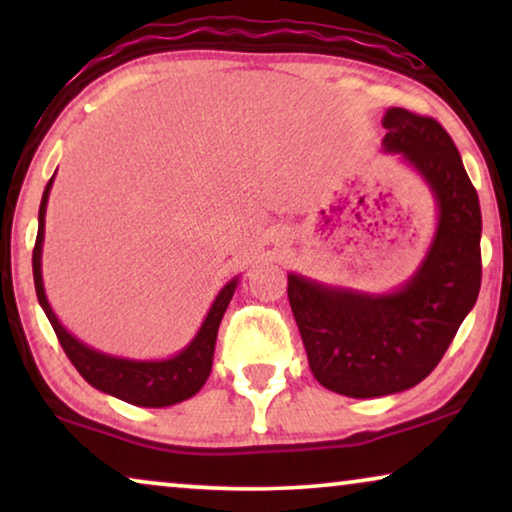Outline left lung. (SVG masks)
<instances>
[{"mask_svg":"<svg viewBox=\"0 0 512 512\" xmlns=\"http://www.w3.org/2000/svg\"><path fill=\"white\" fill-rule=\"evenodd\" d=\"M382 151L429 188L436 230L417 270L384 293L324 284L289 272V303L312 375L349 398L415 387L438 366L480 293L478 193L443 125L408 109L382 116Z\"/></svg>","mask_w":512,"mask_h":512,"instance_id":"8db88e82","label":"left lung"}]
</instances>
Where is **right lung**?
<instances>
[{"label":"right lung","instance_id":"1","mask_svg":"<svg viewBox=\"0 0 512 512\" xmlns=\"http://www.w3.org/2000/svg\"><path fill=\"white\" fill-rule=\"evenodd\" d=\"M53 179L55 174L46 184L44 195H41L39 233L32 254V272L41 310L46 312L48 321H51L53 331L58 335L69 361L74 363V368L79 370L90 387L100 389L102 394L121 398V401L130 405H139V408H170V405H177L195 396L202 389V384L207 382L209 373H212L216 333H219L223 312H226L230 298H233L237 284H240V275H235L216 293L212 307H209V312L205 314L191 342L184 349H179L177 354L167 356V359H128V356H114L86 345V342L76 338V335L69 333L60 324L58 314L53 312L51 303H48L44 275H41L46 205L53 188Z\"/></svg>","mask_w":512,"mask_h":512}]
</instances>
